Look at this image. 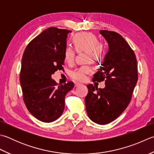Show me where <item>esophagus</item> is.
<instances>
[{
  "label": "esophagus",
  "mask_w": 154,
  "mask_h": 154,
  "mask_svg": "<svg viewBox=\"0 0 154 154\" xmlns=\"http://www.w3.org/2000/svg\"><path fill=\"white\" fill-rule=\"evenodd\" d=\"M74 85H75V87H78V86L81 85V83H77V82H75L74 83Z\"/></svg>",
  "instance_id": "esophagus-1"
}]
</instances>
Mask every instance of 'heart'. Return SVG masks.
I'll return each mask as SVG.
<instances>
[{
    "mask_svg": "<svg viewBox=\"0 0 154 154\" xmlns=\"http://www.w3.org/2000/svg\"><path fill=\"white\" fill-rule=\"evenodd\" d=\"M72 42L75 50L77 52L87 51V59L90 61H97L104 55L105 45L98 42L97 36L91 32H81L75 35ZM75 56V51L71 47L66 48L65 51V61L67 63H73ZM92 73V69L89 66H83L73 71L70 76L72 79L77 81H83L86 79L87 75Z\"/></svg>",
    "mask_w": 154,
    "mask_h": 154,
    "instance_id": "heart-1",
    "label": "heart"
}]
</instances>
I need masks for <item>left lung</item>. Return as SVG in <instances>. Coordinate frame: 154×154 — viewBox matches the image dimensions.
Instances as JSON below:
<instances>
[{"label": "left lung", "mask_w": 154, "mask_h": 154, "mask_svg": "<svg viewBox=\"0 0 154 154\" xmlns=\"http://www.w3.org/2000/svg\"><path fill=\"white\" fill-rule=\"evenodd\" d=\"M100 34L108 43L109 51L93 81H105V87L98 89L89 84L85 101L90 119L105 125L128 106L137 81V65L134 51L122 35L107 30H101Z\"/></svg>", "instance_id": "8db88e82"}]
</instances>
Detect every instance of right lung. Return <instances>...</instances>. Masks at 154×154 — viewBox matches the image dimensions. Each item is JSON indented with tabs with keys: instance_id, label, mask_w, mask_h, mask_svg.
I'll use <instances>...</instances> for the list:
<instances>
[{
	"instance_id": "obj_1",
	"label": "right lung",
	"mask_w": 154,
	"mask_h": 154,
	"mask_svg": "<svg viewBox=\"0 0 154 154\" xmlns=\"http://www.w3.org/2000/svg\"><path fill=\"white\" fill-rule=\"evenodd\" d=\"M70 32L48 28L30 42L23 53L20 73L23 101L29 112L43 122H54L62 115L65 95L74 87L71 81L57 85L51 78L63 69Z\"/></svg>"
}]
</instances>
